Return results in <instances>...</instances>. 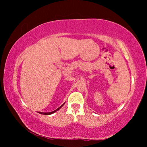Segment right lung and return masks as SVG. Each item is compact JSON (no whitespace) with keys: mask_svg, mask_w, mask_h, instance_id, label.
Returning a JSON list of instances; mask_svg holds the SVG:
<instances>
[{"mask_svg":"<svg viewBox=\"0 0 147 147\" xmlns=\"http://www.w3.org/2000/svg\"><path fill=\"white\" fill-rule=\"evenodd\" d=\"M65 104V103H64ZM63 104H62V105L60 106V107H59L58 108H57L56 110H54V111H51V112H47V113H45V112H38L39 113H40V114H43V115H51V114H53V113H55L56 111H58V110H59V109H60L62 106H63Z\"/></svg>","mask_w":147,"mask_h":147,"instance_id":"1","label":"right lung"}]
</instances>
